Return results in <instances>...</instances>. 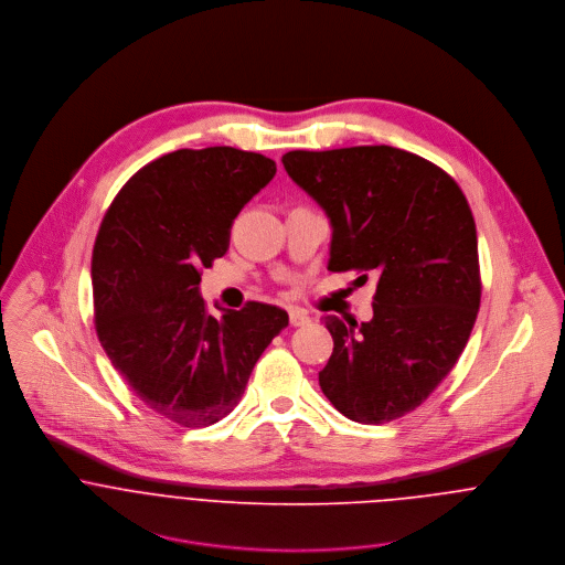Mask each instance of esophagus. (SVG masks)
Returning a JSON list of instances; mask_svg holds the SVG:
<instances>
[{
    "instance_id": "34e87169",
    "label": "esophagus",
    "mask_w": 565,
    "mask_h": 565,
    "mask_svg": "<svg viewBox=\"0 0 565 565\" xmlns=\"http://www.w3.org/2000/svg\"><path fill=\"white\" fill-rule=\"evenodd\" d=\"M311 322V318L302 311V309H289V323L291 326H307V323Z\"/></svg>"
}]
</instances>
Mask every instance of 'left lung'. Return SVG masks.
Wrapping results in <instances>:
<instances>
[{"label":"left lung","instance_id":"left-lung-1","mask_svg":"<svg viewBox=\"0 0 565 565\" xmlns=\"http://www.w3.org/2000/svg\"><path fill=\"white\" fill-rule=\"evenodd\" d=\"M330 220V271L376 280L374 318H323L334 348L320 387L352 422L383 424L424 403L459 361L481 305L477 226L459 184L392 146L282 157Z\"/></svg>","mask_w":565,"mask_h":565}]
</instances>
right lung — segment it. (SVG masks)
Instances as JSON below:
<instances>
[{"label": "right lung", "instance_id": "add662e5", "mask_svg": "<svg viewBox=\"0 0 565 565\" xmlns=\"http://www.w3.org/2000/svg\"><path fill=\"white\" fill-rule=\"evenodd\" d=\"M276 162L228 146L175 150L139 169L106 211L90 260L95 330L146 406L211 426L242 401L247 379L287 311L247 302L217 320L200 271L224 256L243 206Z\"/></svg>", "mask_w": 565, "mask_h": 565}]
</instances>
